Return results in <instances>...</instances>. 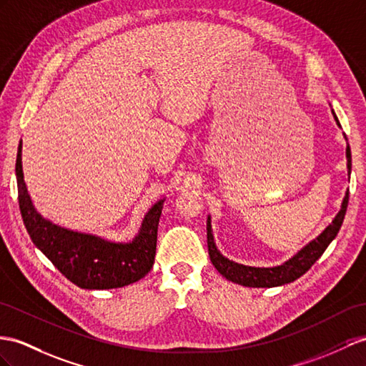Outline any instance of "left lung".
Masks as SVG:
<instances>
[{
  "mask_svg": "<svg viewBox=\"0 0 366 366\" xmlns=\"http://www.w3.org/2000/svg\"><path fill=\"white\" fill-rule=\"evenodd\" d=\"M332 116L337 122V125L340 127V122L337 119L335 112L332 109ZM346 139V137H345ZM346 159H348V174H351V148L350 145L346 147ZM348 199H350V192H346L343 202H342V209L340 212L335 214V218L332 222L327 226L320 235H318L315 239L298 250L297 254L285 261L283 264L275 266V267H252V266H244V264H238L235 261H232L229 258L224 257L221 252L218 250L217 244H214V238H213V232H212V219L207 217V246H209V255L210 261L213 263L214 269L218 272L226 277L227 280L233 281V283L241 285V286H247V287H275V286H283L287 283H292L297 278L306 274L309 269L312 267L315 261L323 255V252L326 247L331 244V241L337 237L339 233L346 209H348Z\"/></svg>",
  "mask_w": 366,
  "mask_h": 366,
  "instance_id": "left-lung-1",
  "label": "left lung"
}]
</instances>
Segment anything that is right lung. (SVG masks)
<instances>
[{"label":"right lung","instance_id":"add662e5","mask_svg":"<svg viewBox=\"0 0 366 366\" xmlns=\"http://www.w3.org/2000/svg\"><path fill=\"white\" fill-rule=\"evenodd\" d=\"M21 148L20 140L15 174L21 218L32 242L52 264L81 289H116L144 278L154 263L157 226L165 199H159L147 212L139 233L129 242H112L60 227L34 207L24 182Z\"/></svg>","mask_w":366,"mask_h":366}]
</instances>
